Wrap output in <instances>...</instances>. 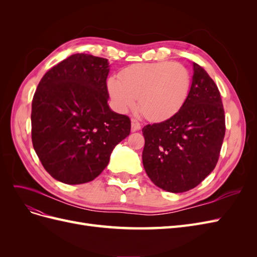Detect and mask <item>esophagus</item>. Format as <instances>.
<instances>
[{"mask_svg":"<svg viewBox=\"0 0 257 257\" xmlns=\"http://www.w3.org/2000/svg\"><path fill=\"white\" fill-rule=\"evenodd\" d=\"M131 127H132V132H136V131L141 130L142 125H141V123H139L137 120L133 119V120H132V122H131Z\"/></svg>","mask_w":257,"mask_h":257,"instance_id":"34e87169","label":"esophagus"}]
</instances>
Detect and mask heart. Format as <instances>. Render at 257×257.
<instances>
[{"label": "heart", "instance_id": "obj_1", "mask_svg": "<svg viewBox=\"0 0 257 257\" xmlns=\"http://www.w3.org/2000/svg\"><path fill=\"white\" fill-rule=\"evenodd\" d=\"M191 75L176 62L135 64L124 69L121 79L110 77L107 89L114 109L125 113L136 105L150 121L166 120L177 113L188 98Z\"/></svg>", "mask_w": 257, "mask_h": 257}]
</instances>
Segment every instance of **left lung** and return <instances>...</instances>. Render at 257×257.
<instances>
[{
  "instance_id": "left-lung-1",
  "label": "left lung",
  "mask_w": 257,
  "mask_h": 257,
  "mask_svg": "<svg viewBox=\"0 0 257 257\" xmlns=\"http://www.w3.org/2000/svg\"><path fill=\"white\" fill-rule=\"evenodd\" d=\"M193 65L190 92L176 114L143 128L144 168L160 189L182 193L214 169L225 135L220 91L205 69Z\"/></svg>"
}]
</instances>
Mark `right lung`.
<instances>
[{"mask_svg": "<svg viewBox=\"0 0 257 257\" xmlns=\"http://www.w3.org/2000/svg\"><path fill=\"white\" fill-rule=\"evenodd\" d=\"M104 58L76 53L44 75L32 100V143L44 168L66 184L92 181L114 147L130 135L131 120L110 109Z\"/></svg>", "mask_w": 257, "mask_h": 257, "instance_id": "obj_1", "label": "right lung"}]
</instances>
